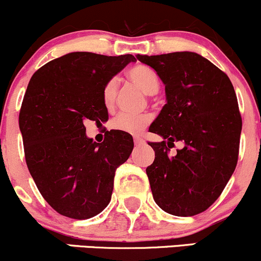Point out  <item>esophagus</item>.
I'll return each instance as SVG.
<instances>
[{
  "instance_id": "34e87169",
  "label": "esophagus",
  "mask_w": 261,
  "mask_h": 261,
  "mask_svg": "<svg viewBox=\"0 0 261 261\" xmlns=\"http://www.w3.org/2000/svg\"><path fill=\"white\" fill-rule=\"evenodd\" d=\"M133 139H134V143H136V145L143 144V142H144V141H143L142 137H139V136H134Z\"/></svg>"
}]
</instances>
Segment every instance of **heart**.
<instances>
[{"mask_svg": "<svg viewBox=\"0 0 261 261\" xmlns=\"http://www.w3.org/2000/svg\"><path fill=\"white\" fill-rule=\"evenodd\" d=\"M128 77L134 85L148 96L155 94L161 87L158 74L152 68L143 66V64H138V66H134L133 68H130L128 72ZM117 93H118V80L111 78L103 87L102 92V99L106 107H113L114 103H116ZM150 122H152V116L149 113H119L116 118L112 120V127L116 130L136 134L144 129Z\"/></svg>", "mask_w": 261, "mask_h": 261, "instance_id": "b5f03b06", "label": "heart"}]
</instances>
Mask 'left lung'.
<instances>
[{
    "label": "left lung",
    "mask_w": 261,
    "mask_h": 261,
    "mask_svg": "<svg viewBox=\"0 0 261 261\" xmlns=\"http://www.w3.org/2000/svg\"><path fill=\"white\" fill-rule=\"evenodd\" d=\"M165 86L167 105L149 127L168 142L149 143L147 168L154 201L176 217H193L220 197L238 163L242 116L229 77L194 52L137 56ZM185 147L167 155L174 141Z\"/></svg>",
    "instance_id": "obj_1"
}]
</instances>
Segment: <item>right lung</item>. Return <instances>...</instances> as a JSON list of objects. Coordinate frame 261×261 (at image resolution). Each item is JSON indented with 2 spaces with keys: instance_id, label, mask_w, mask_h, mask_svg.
Masks as SVG:
<instances>
[{
  "instance_id": "obj_1",
  "label": "right lung",
  "mask_w": 261,
  "mask_h": 261,
  "mask_svg": "<svg viewBox=\"0 0 261 261\" xmlns=\"http://www.w3.org/2000/svg\"><path fill=\"white\" fill-rule=\"evenodd\" d=\"M129 62L134 56L72 52L42 66L27 86L19 111L26 163L61 215L89 219L111 201L116 169L129 158L133 138L111 130L96 143L83 122H107L103 87Z\"/></svg>"
}]
</instances>
